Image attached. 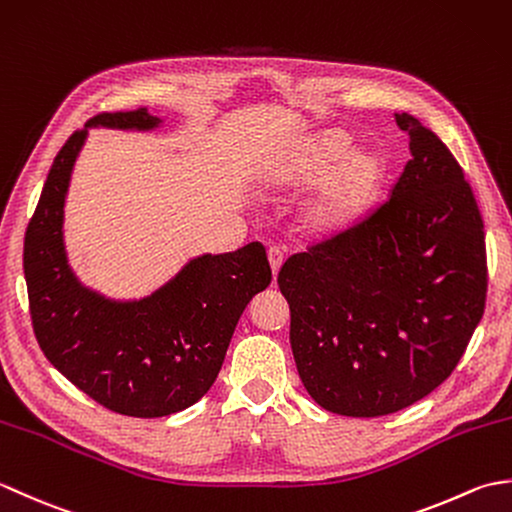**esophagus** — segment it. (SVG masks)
Returning a JSON list of instances; mask_svg holds the SVG:
<instances>
[{
  "instance_id": "34e87169",
  "label": "esophagus",
  "mask_w": 512,
  "mask_h": 512,
  "mask_svg": "<svg viewBox=\"0 0 512 512\" xmlns=\"http://www.w3.org/2000/svg\"><path fill=\"white\" fill-rule=\"evenodd\" d=\"M268 262H270V268H273V275L277 277L281 264H284V250H281L279 246H270L268 248Z\"/></svg>"
}]
</instances>
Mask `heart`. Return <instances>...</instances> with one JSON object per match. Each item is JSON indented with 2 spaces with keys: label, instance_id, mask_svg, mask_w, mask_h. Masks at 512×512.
<instances>
[{
  "label": "heart",
  "instance_id": "b5f03b06",
  "mask_svg": "<svg viewBox=\"0 0 512 512\" xmlns=\"http://www.w3.org/2000/svg\"><path fill=\"white\" fill-rule=\"evenodd\" d=\"M350 150V136L325 132L314 136L281 171V182L308 187L324 180L301 213V224L312 235H334L350 226L374 198L385 165L369 151Z\"/></svg>",
  "mask_w": 512,
  "mask_h": 512
}]
</instances>
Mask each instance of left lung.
<instances>
[{"mask_svg": "<svg viewBox=\"0 0 512 512\" xmlns=\"http://www.w3.org/2000/svg\"><path fill=\"white\" fill-rule=\"evenodd\" d=\"M411 160L389 198L288 257L277 275L303 387L339 416L378 418L447 380L480 323L484 222L447 145L396 114Z\"/></svg>", "mask_w": 512, "mask_h": 512, "instance_id": "obj_1", "label": "left lung"}]
</instances>
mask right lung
<instances>
[{
    "label": "right lung",
    "mask_w": 512,
    "mask_h": 512,
    "mask_svg": "<svg viewBox=\"0 0 512 512\" xmlns=\"http://www.w3.org/2000/svg\"><path fill=\"white\" fill-rule=\"evenodd\" d=\"M145 107L103 112L88 121L151 129ZM88 129H76L54 158L24 237V275L32 332L41 352L83 394L105 409L160 418L191 407L215 383L246 303L273 279L266 248L202 255L167 286L134 303L85 290L63 253V202Z\"/></svg>",
    "instance_id": "add662e5"
}]
</instances>
